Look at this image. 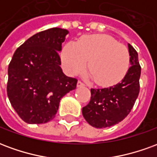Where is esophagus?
<instances>
[{
  "label": "esophagus",
  "mask_w": 157,
  "mask_h": 157,
  "mask_svg": "<svg viewBox=\"0 0 157 157\" xmlns=\"http://www.w3.org/2000/svg\"><path fill=\"white\" fill-rule=\"evenodd\" d=\"M85 86V84L84 83H82V82H80L79 81L78 82H77V87H82V86Z\"/></svg>",
  "instance_id": "1"
}]
</instances>
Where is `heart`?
I'll return each mask as SVG.
<instances>
[{
  "instance_id": "b5f03b06",
  "label": "heart",
  "mask_w": 157,
  "mask_h": 157,
  "mask_svg": "<svg viewBox=\"0 0 157 157\" xmlns=\"http://www.w3.org/2000/svg\"><path fill=\"white\" fill-rule=\"evenodd\" d=\"M61 59L70 75L83 71L88 60L90 76L101 86L115 84L124 78L129 67L128 48L107 34L83 36L77 42H69L63 48Z\"/></svg>"
}]
</instances>
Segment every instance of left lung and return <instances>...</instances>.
I'll list each match as a JSON object with an SVG mask.
<instances>
[{
    "mask_svg": "<svg viewBox=\"0 0 157 157\" xmlns=\"http://www.w3.org/2000/svg\"><path fill=\"white\" fill-rule=\"evenodd\" d=\"M130 67L119 83L109 87L91 89V100L82 109L86 121L97 128H107L121 122L131 111L140 92L141 68L138 54L128 44Z\"/></svg>",
    "mask_w": 157,
    "mask_h": 157,
    "instance_id": "obj_1",
    "label": "left lung"
}]
</instances>
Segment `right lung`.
<instances>
[{"mask_svg":"<svg viewBox=\"0 0 157 157\" xmlns=\"http://www.w3.org/2000/svg\"><path fill=\"white\" fill-rule=\"evenodd\" d=\"M68 30L53 28L26 40L8 66L7 96L19 117L28 124L51 121L60 99L76 87L77 80L63 73L59 52Z\"/></svg>","mask_w":157,"mask_h":157,"instance_id":"1","label":"right lung"}]
</instances>
